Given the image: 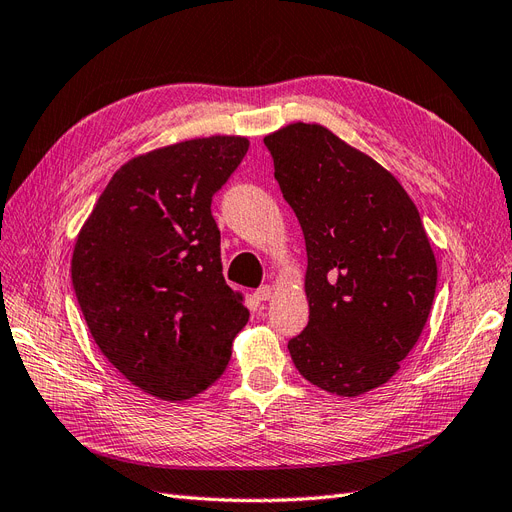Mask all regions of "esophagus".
<instances>
[{
  "label": "esophagus",
  "instance_id": "esophagus-1",
  "mask_svg": "<svg viewBox=\"0 0 512 512\" xmlns=\"http://www.w3.org/2000/svg\"><path fill=\"white\" fill-rule=\"evenodd\" d=\"M254 297H256V301H269L271 297H273V286H260L256 292H254Z\"/></svg>",
  "mask_w": 512,
  "mask_h": 512
}]
</instances>
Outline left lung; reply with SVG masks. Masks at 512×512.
Segmentation results:
<instances>
[{
	"label": "left lung",
	"mask_w": 512,
	"mask_h": 512,
	"mask_svg": "<svg viewBox=\"0 0 512 512\" xmlns=\"http://www.w3.org/2000/svg\"><path fill=\"white\" fill-rule=\"evenodd\" d=\"M265 145L307 250L309 322L288 342L292 363L322 391L363 395L397 374L429 318L438 267L421 215L389 170L318 123Z\"/></svg>",
	"instance_id": "obj_1"
}]
</instances>
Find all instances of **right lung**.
I'll return each mask as SVG.
<instances>
[{
  "label": "right lung",
  "mask_w": 512,
  "mask_h": 512,
  "mask_svg": "<svg viewBox=\"0 0 512 512\" xmlns=\"http://www.w3.org/2000/svg\"><path fill=\"white\" fill-rule=\"evenodd\" d=\"M243 136H209L123 164L72 254V286L102 354L145 393L190 399L218 380L250 320L222 275L213 194L245 158Z\"/></svg>",
  "instance_id": "add662e5"
}]
</instances>
